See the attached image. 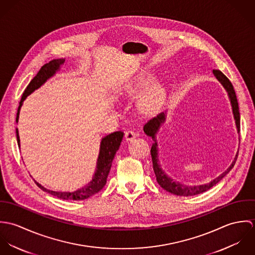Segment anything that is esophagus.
I'll list each match as a JSON object with an SVG mask.
<instances>
[{
	"instance_id": "esophagus-1",
	"label": "esophagus",
	"mask_w": 255,
	"mask_h": 255,
	"mask_svg": "<svg viewBox=\"0 0 255 255\" xmlns=\"http://www.w3.org/2000/svg\"><path fill=\"white\" fill-rule=\"evenodd\" d=\"M125 137H126L127 141H132L136 137V133L133 130H128V131H126Z\"/></svg>"
}]
</instances>
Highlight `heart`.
Here are the masks:
<instances>
[{"label":"heart","mask_w":255,"mask_h":255,"mask_svg":"<svg viewBox=\"0 0 255 255\" xmlns=\"http://www.w3.org/2000/svg\"><path fill=\"white\" fill-rule=\"evenodd\" d=\"M147 82V77L141 76L139 77L134 83L128 86L127 90V94L129 96H133L137 94L141 88L144 86ZM164 96V89L162 84L159 81H153L149 84L145 92L141 97V105L147 111L155 110L161 103Z\"/></svg>","instance_id":"1"}]
</instances>
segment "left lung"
Segmentation results:
<instances>
[{
	"label": "left lung",
	"mask_w": 255,
	"mask_h": 255,
	"mask_svg": "<svg viewBox=\"0 0 255 255\" xmlns=\"http://www.w3.org/2000/svg\"><path fill=\"white\" fill-rule=\"evenodd\" d=\"M213 73L216 76V78L221 82V84L224 86L226 91L228 92V95H229V98H230V101H231V105H232V109H233L234 119L236 121L237 129H238V132L240 133V130H241L240 110H239V103H238L237 95H236L235 89L233 87V84L231 83L229 78L218 70H214ZM165 121H166V111L160 113L157 117H155V118L151 119L149 122H147V124H145V126L143 128V130H144L146 134L148 136H151L152 139H153V144H152L150 152H151L153 170H154V173H155V176H156V180H157L158 183L160 184V186L163 187L165 190H167V191H169V192H171L175 195H179V196L196 195V194L205 192L206 190L213 187L233 169V167L236 164L239 151H238L233 163L231 164V166L223 174H221L218 178L214 179L213 181H211L208 183L199 184V185H185V184H182L181 182L174 181L172 178H170L165 173V171H163V169H162V167L159 163V157H158V144H157V139H156V133L159 130L162 124H164Z\"/></svg>",
	"instance_id": "left-lung-1"
}]
</instances>
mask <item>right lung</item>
I'll list each match as a JSON object with an SVG mask.
<instances>
[{
  "mask_svg": "<svg viewBox=\"0 0 255 255\" xmlns=\"http://www.w3.org/2000/svg\"><path fill=\"white\" fill-rule=\"evenodd\" d=\"M65 61H66L65 59L52 60L48 64H45L40 69V71L37 73L36 75L33 77V79L30 81V83L27 85V87L25 88L22 94L17 113H16V123L18 122L19 111L25 98L57 73L60 70L61 66L65 64ZM123 137H124L123 131H115L102 138L100 143V151L97 159V166H96V170L92 178V181H90V182H88V184L82 186L81 188H78L77 190L73 192H66V191L64 192V191H54V190L47 189L46 187L42 186L40 183H38L35 181L37 185L43 191H46L60 199H65V200H83L96 194L106 184L113 159L116 155V152L120 148ZM16 139H17L18 147H20V140H19L17 128H16Z\"/></svg>",
  "mask_w": 255,
  "mask_h": 255,
  "instance_id": "add662e5",
  "label": "right lung"
}]
</instances>
